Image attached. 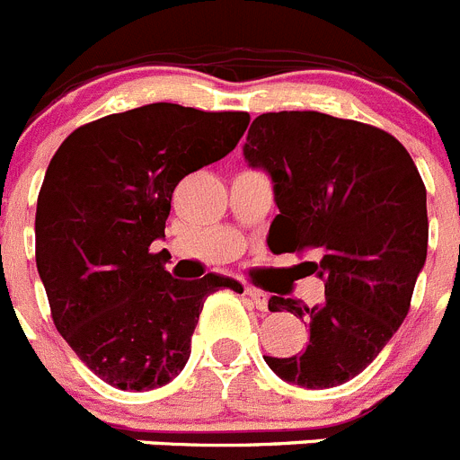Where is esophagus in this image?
I'll list each match as a JSON object with an SVG mask.
<instances>
[{
  "label": "esophagus",
  "instance_id": "34e87169",
  "mask_svg": "<svg viewBox=\"0 0 460 460\" xmlns=\"http://www.w3.org/2000/svg\"><path fill=\"white\" fill-rule=\"evenodd\" d=\"M243 294H246V296L251 298V303H252V305H255V307H258V310H267V307H269L267 294L260 292V289L246 288V289H243Z\"/></svg>",
  "mask_w": 460,
  "mask_h": 460
}]
</instances>
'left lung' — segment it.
I'll use <instances>...</instances> for the list:
<instances>
[{
  "instance_id": "obj_1",
  "label": "left lung",
  "mask_w": 460,
  "mask_h": 460,
  "mask_svg": "<svg viewBox=\"0 0 460 460\" xmlns=\"http://www.w3.org/2000/svg\"><path fill=\"white\" fill-rule=\"evenodd\" d=\"M248 166L273 182L280 209L267 243L314 251L326 298L307 307L269 298L292 313L310 340L289 358L264 356L292 385L322 390L351 381L397 332L427 260V189L406 147L383 129L319 111L262 113L243 143Z\"/></svg>"
}]
</instances>
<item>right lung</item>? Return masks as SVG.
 I'll return each mask as SVG.
<instances>
[{
	"label": "right lung",
	"mask_w": 460,
	"mask_h": 460,
	"mask_svg": "<svg viewBox=\"0 0 460 460\" xmlns=\"http://www.w3.org/2000/svg\"><path fill=\"white\" fill-rule=\"evenodd\" d=\"M246 111L155 102L75 129L45 172L36 267L52 319L79 360L120 390L171 383L191 356L202 303L237 280H178L150 243L164 237L180 180L218 162L248 128Z\"/></svg>",
	"instance_id": "1"
}]
</instances>
